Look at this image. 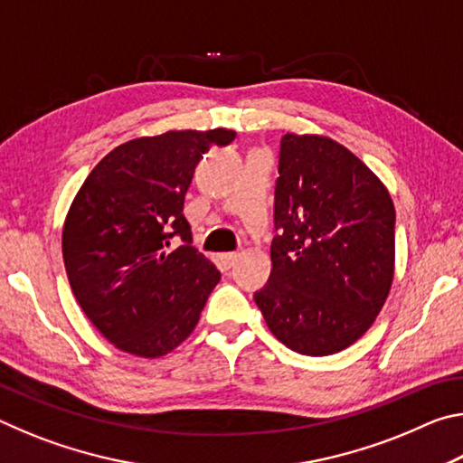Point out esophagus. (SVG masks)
I'll return each instance as SVG.
<instances>
[{
    "mask_svg": "<svg viewBox=\"0 0 463 463\" xmlns=\"http://www.w3.org/2000/svg\"><path fill=\"white\" fill-rule=\"evenodd\" d=\"M237 253H222L221 257H218V260H221V265L224 269H229V268H232V263L237 261Z\"/></svg>",
    "mask_w": 463,
    "mask_h": 463,
    "instance_id": "esophagus-1",
    "label": "esophagus"
}]
</instances>
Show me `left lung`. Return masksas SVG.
<instances>
[{
	"mask_svg": "<svg viewBox=\"0 0 463 463\" xmlns=\"http://www.w3.org/2000/svg\"><path fill=\"white\" fill-rule=\"evenodd\" d=\"M269 281L255 302L269 331L302 355L347 349L373 325L394 279L390 194L336 140L281 137Z\"/></svg>",
	"mask_w": 463,
	"mask_h": 463,
	"instance_id": "8db88e82",
	"label": "left lung"
}]
</instances>
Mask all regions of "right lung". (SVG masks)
<instances>
[{"mask_svg":"<svg viewBox=\"0 0 463 463\" xmlns=\"http://www.w3.org/2000/svg\"><path fill=\"white\" fill-rule=\"evenodd\" d=\"M234 137L214 128L132 138L77 192L62 226L67 278L93 326L120 351L161 357L198 325L221 271L192 247L184 198L202 155Z\"/></svg>","mask_w":463,"mask_h":463,"instance_id":"obj_1","label":"right lung"}]
</instances>
